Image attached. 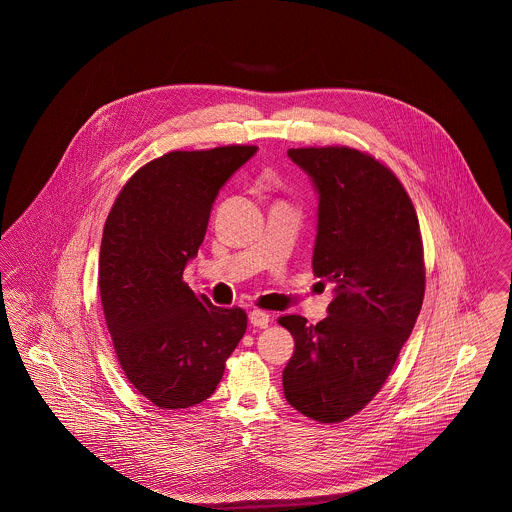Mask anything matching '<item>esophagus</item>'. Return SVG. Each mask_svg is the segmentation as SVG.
<instances>
[{"label":"esophagus","mask_w":512,"mask_h":512,"mask_svg":"<svg viewBox=\"0 0 512 512\" xmlns=\"http://www.w3.org/2000/svg\"><path fill=\"white\" fill-rule=\"evenodd\" d=\"M248 319H250V323H252L254 327H258V329H266L268 323H270V315H268L266 311H260V309H252L250 315H248Z\"/></svg>","instance_id":"1"}]
</instances>
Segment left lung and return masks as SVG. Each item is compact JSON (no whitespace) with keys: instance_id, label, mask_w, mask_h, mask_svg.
I'll return each mask as SVG.
<instances>
[{"instance_id":"obj_1","label":"left lung","mask_w":512,"mask_h":512,"mask_svg":"<svg viewBox=\"0 0 512 512\" xmlns=\"http://www.w3.org/2000/svg\"><path fill=\"white\" fill-rule=\"evenodd\" d=\"M288 155L319 195L311 264L335 297L317 325L278 319L295 341L284 394L303 416L333 424L376 396L416 325L426 290L420 224L398 177L359 149Z\"/></svg>"}]
</instances>
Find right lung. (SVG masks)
Instances as JSON below:
<instances>
[{"label": "right lung", "instance_id": "right-lung-1", "mask_svg": "<svg viewBox=\"0 0 512 512\" xmlns=\"http://www.w3.org/2000/svg\"><path fill=\"white\" fill-rule=\"evenodd\" d=\"M256 149L165 153L134 173L104 224L98 286L106 325L124 374L157 408L207 400L246 333V313L197 295L183 270L203 244L222 185Z\"/></svg>", "mask_w": 512, "mask_h": 512}]
</instances>
